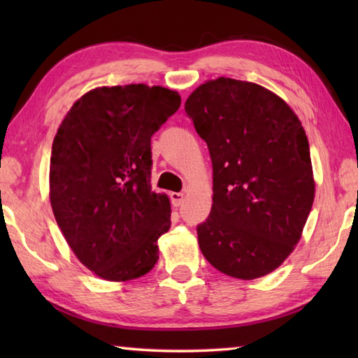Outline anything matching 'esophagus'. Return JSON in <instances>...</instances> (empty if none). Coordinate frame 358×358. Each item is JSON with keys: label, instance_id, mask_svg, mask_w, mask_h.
I'll list each match as a JSON object with an SVG mask.
<instances>
[{"label": "esophagus", "instance_id": "obj_1", "mask_svg": "<svg viewBox=\"0 0 358 358\" xmlns=\"http://www.w3.org/2000/svg\"><path fill=\"white\" fill-rule=\"evenodd\" d=\"M171 201L173 203V207H180L185 201V194L183 192H171Z\"/></svg>", "mask_w": 358, "mask_h": 358}]
</instances>
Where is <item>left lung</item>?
Wrapping results in <instances>:
<instances>
[{"label":"left lung","mask_w":358,"mask_h":358,"mask_svg":"<svg viewBox=\"0 0 358 358\" xmlns=\"http://www.w3.org/2000/svg\"><path fill=\"white\" fill-rule=\"evenodd\" d=\"M185 110L213 164V205L197 226L203 257L238 280L271 273L300 241L316 192L301 121L273 92L229 77L197 87Z\"/></svg>","instance_id":"left-lung-1"}]
</instances>
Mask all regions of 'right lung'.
Masks as SVG:
<instances>
[{
  "label": "right lung",
  "mask_w": 358,
  "mask_h": 358,
  "mask_svg": "<svg viewBox=\"0 0 358 358\" xmlns=\"http://www.w3.org/2000/svg\"><path fill=\"white\" fill-rule=\"evenodd\" d=\"M180 104L164 87H98L74 102L53 138V215L76 257L102 280H137L159 259L171 201L151 191V136Z\"/></svg>",
  "instance_id": "right-lung-1"
}]
</instances>
